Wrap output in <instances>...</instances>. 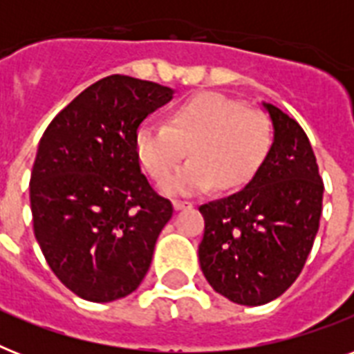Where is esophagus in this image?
I'll use <instances>...</instances> for the list:
<instances>
[{"instance_id": "34e87169", "label": "esophagus", "mask_w": 354, "mask_h": 354, "mask_svg": "<svg viewBox=\"0 0 354 354\" xmlns=\"http://www.w3.org/2000/svg\"><path fill=\"white\" fill-rule=\"evenodd\" d=\"M172 205H174V209H176V211L189 209V207H193V204H191V202H185V200H174V202H172Z\"/></svg>"}]
</instances>
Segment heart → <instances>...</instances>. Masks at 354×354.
Segmentation results:
<instances>
[{
  "label": "heart",
  "instance_id": "obj_1",
  "mask_svg": "<svg viewBox=\"0 0 354 354\" xmlns=\"http://www.w3.org/2000/svg\"><path fill=\"white\" fill-rule=\"evenodd\" d=\"M272 124L263 112L232 97L205 91L172 108L169 124L145 121L133 133L136 158L160 180L187 153L194 160L160 182L165 194H200L244 187L272 149Z\"/></svg>",
  "mask_w": 354,
  "mask_h": 354
}]
</instances>
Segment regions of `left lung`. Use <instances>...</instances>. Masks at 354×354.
Instances as JSON below:
<instances>
[{
    "mask_svg": "<svg viewBox=\"0 0 354 354\" xmlns=\"http://www.w3.org/2000/svg\"><path fill=\"white\" fill-rule=\"evenodd\" d=\"M274 143L246 187L200 205V268L213 290L239 305H264L301 274L319 227L324 182L303 128L263 102Z\"/></svg>",
    "mask_w": 354,
    "mask_h": 354,
    "instance_id": "left-lung-1",
    "label": "left lung"
}]
</instances>
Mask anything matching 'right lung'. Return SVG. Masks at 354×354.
I'll return each instance as SVG.
<instances>
[{
  "label": "right lung",
  "mask_w": 354,
  "mask_h": 354,
  "mask_svg": "<svg viewBox=\"0 0 354 354\" xmlns=\"http://www.w3.org/2000/svg\"><path fill=\"white\" fill-rule=\"evenodd\" d=\"M172 95L150 80L110 75L41 136L29 187L35 236L49 268L82 299L115 301L149 272L172 204L141 172L133 133Z\"/></svg>",
  "instance_id": "right-lung-1"
}]
</instances>
